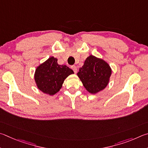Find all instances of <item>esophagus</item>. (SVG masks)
Returning <instances> with one entry per match:
<instances>
[{"label":"esophagus","instance_id":"obj_1","mask_svg":"<svg viewBox=\"0 0 148 148\" xmlns=\"http://www.w3.org/2000/svg\"><path fill=\"white\" fill-rule=\"evenodd\" d=\"M71 69L73 70V71L75 72V73H76L77 72V67L75 66H71Z\"/></svg>","mask_w":148,"mask_h":148}]
</instances>
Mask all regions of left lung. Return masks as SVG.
I'll list each match as a JSON object with an SVG mask.
<instances>
[{
  "label": "left lung",
  "instance_id": "8db88e82",
  "mask_svg": "<svg viewBox=\"0 0 148 148\" xmlns=\"http://www.w3.org/2000/svg\"><path fill=\"white\" fill-rule=\"evenodd\" d=\"M112 69L107 62L94 55L85 60L77 76L90 94H95L104 90L108 84Z\"/></svg>",
  "mask_w": 148,
  "mask_h": 148
}]
</instances>
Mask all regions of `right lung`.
Wrapping results in <instances>:
<instances>
[{
	"mask_svg": "<svg viewBox=\"0 0 148 148\" xmlns=\"http://www.w3.org/2000/svg\"><path fill=\"white\" fill-rule=\"evenodd\" d=\"M58 59L49 57L36 67L34 81L38 88L45 94L53 95L60 91L67 77L73 74L66 65H59Z\"/></svg>",
	"mask_w": 148,
	"mask_h": 148,
	"instance_id": "obj_1",
	"label": "right lung"
}]
</instances>
